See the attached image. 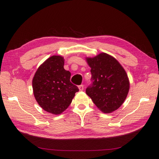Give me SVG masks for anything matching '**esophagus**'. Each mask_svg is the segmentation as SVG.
Masks as SVG:
<instances>
[{"mask_svg": "<svg viewBox=\"0 0 159 159\" xmlns=\"http://www.w3.org/2000/svg\"><path fill=\"white\" fill-rule=\"evenodd\" d=\"M79 88L80 91H82V90H83V89H84V85H79Z\"/></svg>", "mask_w": 159, "mask_h": 159, "instance_id": "obj_1", "label": "esophagus"}]
</instances>
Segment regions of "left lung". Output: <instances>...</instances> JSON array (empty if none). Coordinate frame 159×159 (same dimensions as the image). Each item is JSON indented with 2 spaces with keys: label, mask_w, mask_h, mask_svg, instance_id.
<instances>
[{
  "label": "left lung",
  "mask_w": 159,
  "mask_h": 159,
  "mask_svg": "<svg viewBox=\"0 0 159 159\" xmlns=\"http://www.w3.org/2000/svg\"><path fill=\"white\" fill-rule=\"evenodd\" d=\"M85 59L93 80L92 85L86 88V94L101 111H116L124 102L130 89L125 69L116 59L104 52Z\"/></svg>",
  "instance_id": "8db88e82"
}]
</instances>
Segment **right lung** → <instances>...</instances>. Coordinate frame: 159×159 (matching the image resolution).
<instances>
[{
  "mask_svg": "<svg viewBox=\"0 0 159 159\" xmlns=\"http://www.w3.org/2000/svg\"><path fill=\"white\" fill-rule=\"evenodd\" d=\"M64 64L63 57L52 56L40 65L32 80L38 104L45 111L55 115L65 111L79 90L70 81L71 73L64 69Z\"/></svg>",
  "mask_w": 159,
  "mask_h": 159,
  "instance_id": "obj_1",
  "label": "right lung"
}]
</instances>
